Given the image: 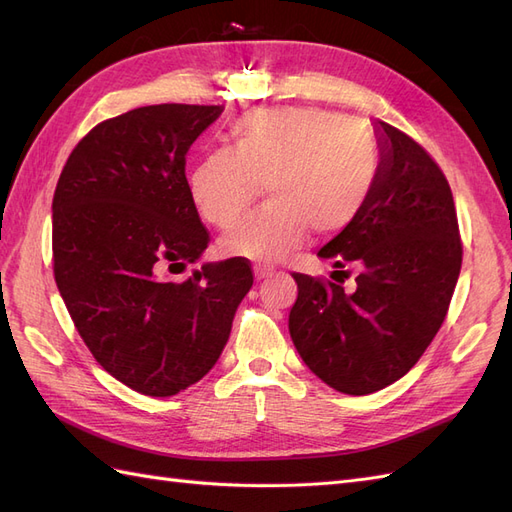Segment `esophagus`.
<instances>
[{
    "label": "esophagus",
    "mask_w": 512,
    "mask_h": 512,
    "mask_svg": "<svg viewBox=\"0 0 512 512\" xmlns=\"http://www.w3.org/2000/svg\"><path fill=\"white\" fill-rule=\"evenodd\" d=\"M275 273L273 267H267V265H254V275L256 280H265V277H271Z\"/></svg>",
    "instance_id": "1"
}]
</instances>
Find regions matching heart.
<instances>
[{"label": "heart", "mask_w": 512, "mask_h": 512, "mask_svg": "<svg viewBox=\"0 0 512 512\" xmlns=\"http://www.w3.org/2000/svg\"><path fill=\"white\" fill-rule=\"evenodd\" d=\"M228 153H213L190 173L196 213L228 228L265 185L267 207L247 215L222 250L258 262L282 260L307 232L333 237L363 211L378 170L371 132L359 121L312 106L258 108L228 128Z\"/></svg>", "instance_id": "b5f03b06"}]
</instances>
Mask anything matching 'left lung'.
Returning a JSON list of instances; mask_svg holds the SVG:
<instances>
[{
  "instance_id": "left-lung-1",
  "label": "left lung",
  "mask_w": 512,
  "mask_h": 512,
  "mask_svg": "<svg viewBox=\"0 0 512 512\" xmlns=\"http://www.w3.org/2000/svg\"><path fill=\"white\" fill-rule=\"evenodd\" d=\"M378 130L380 164L367 203L318 252L335 269H359L354 292L292 273L299 288L288 316L294 348L346 395L376 393L416 365L446 318L463 256L442 168L391 123L378 121Z\"/></svg>"
}]
</instances>
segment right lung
I'll use <instances>...</instances> for the list:
<instances>
[{
    "instance_id": "obj_1",
    "label": "right lung",
    "mask_w": 512,
    "mask_h": 512,
    "mask_svg": "<svg viewBox=\"0 0 512 512\" xmlns=\"http://www.w3.org/2000/svg\"><path fill=\"white\" fill-rule=\"evenodd\" d=\"M222 106H141L91 128L53 196V273L76 331L119 382L170 397L220 359L254 284L247 258L166 280L211 241L188 194L185 153Z\"/></svg>"
}]
</instances>
